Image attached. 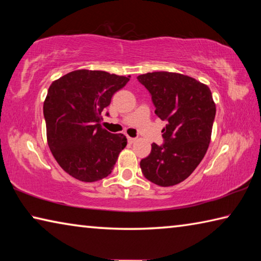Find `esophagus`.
Returning a JSON list of instances; mask_svg holds the SVG:
<instances>
[{
  "mask_svg": "<svg viewBox=\"0 0 261 261\" xmlns=\"http://www.w3.org/2000/svg\"><path fill=\"white\" fill-rule=\"evenodd\" d=\"M127 141H129L130 144H132V143H135V141H136V138H132V137H127Z\"/></svg>",
  "mask_w": 261,
  "mask_h": 261,
  "instance_id": "obj_1",
  "label": "esophagus"
}]
</instances>
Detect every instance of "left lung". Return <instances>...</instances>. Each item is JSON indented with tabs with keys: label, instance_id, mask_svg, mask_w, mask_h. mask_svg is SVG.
<instances>
[{
	"label": "left lung",
	"instance_id": "obj_1",
	"mask_svg": "<svg viewBox=\"0 0 261 261\" xmlns=\"http://www.w3.org/2000/svg\"><path fill=\"white\" fill-rule=\"evenodd\" d=\"M138 82L152 96L155 114L167 124L162 145L140 161L141 173L152 183L171 187L188 178L208 148L215 103L205 84L180 73L158 71L140 74Z\"/></svg>",
	"mask_w": 261,
	"mask_h": 261
}]
</instances>
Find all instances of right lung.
I'll return each mask as SVG.
<instances>
[{
    "label": "right lung",
    "instance_id": "add662e5",
    "mask_svg": "<svg viewBox=\"0 0 261 261\" xmlns=\"http://www.w3.org/2000/svg\"><path fill=\"white\" fill-rule=\"evenodd\" d=\"M130 76L99 70H76L53 82L43 102L47 140L57 163L82 182L112 173L126 137L100 125L101 113ZM108 115V113H107Z\"/></svg>",
    "mask_w": 261,
    "mask_h": 261
}]
</instances>
